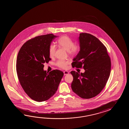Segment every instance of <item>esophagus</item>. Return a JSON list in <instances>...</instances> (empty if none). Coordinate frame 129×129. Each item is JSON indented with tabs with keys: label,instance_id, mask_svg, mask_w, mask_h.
Instances as JSON below:
<instances>
[{
	"label": "esophagus",
	"instance_id": "1",
	"mask_svg": "<svg viewBox=\"0 0 129 129\" xmlns=\"http://www.w3.org/2000/svg\"><path fill=\"white\" fill-rule=\"evenodd\" d=\"M69 73L68 71H63V74H64V75H68Z\"/></svg>",
	"mask_w": 129,
	"mask_h": 129
}]
</instances>
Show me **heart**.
I'll list each match as a JSON object with an SVG mask.
<instances>
[{
  "label": "heart",
  "instance_id": "obj_1",
  "mask_svg": "<svg viewBox=\"0 0 129 129\" xmlns=\"http://www.w3.org/2000/svg\"><path fill=\"white\" fill-rule=\"evenodd\" d=\"M58 45L62 47L66 51H68L70 55H76L79 52L80 47L78 45H74V41L67 36H62L58 40ZM56 48L53 44H51L49 48V54L51 57H53L55 55ZM69 63L68 61L58 60L56 63V65L61 68L66 69Z\"/></svg>",
  "mask_w": 129,
  "mask_h": 129
}]
</instances>
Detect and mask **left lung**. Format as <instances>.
I'll use <instances>...</instances> for the list:
<instances>
[{"mask_svg":"<svg viewBox=\"0 0 129 129\" xmlns=\"http://www.w3.org/2000/svg\"><path fill=\"white\" fill-rule=\"evenodd\" d=\"M80 51L71 63L73 67L83 68L84 73L72 71L71 88L83 99L97 95L104 88L109 77L111 63L107 48L96 37L80 33Z\"/></svg>","mask_w":129,"mask_h":129,"instance_id":"1","label":"left lung"}]
</instances>
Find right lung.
<instances>
[{"instance_id": "1", "label": "right lung", "mask_w": 129, "mask_h": 129, "mask_svg": "<svg viewBox=\"0 0 129 129\" xmlns=\"http://www.w3.org/2000/svg\"><path fill=\"white\" fill-rule=\"evenodd\" d=\"M57 36L53 34L38 36L23 44L17 57L16 69L20 84L30 98L41 102L53 96L63 77L62 71L55 70L47 72L44 63L51 58L49 48Z\"/></svg>"}]
</instances>
